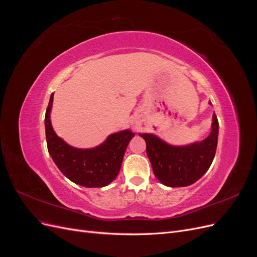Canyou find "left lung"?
Instances as JSON below:
<instances>
[{
	"label": "left lung",
	"instance_id": "left-lung-1",
	"mask_svg": "<svg viewBox=\"0 0 257 257\" xmlns=\"http://www.w3.org/2000/svg\"><path fill=\"white\" fill-rule=\"evenodd\" d=\"M138 135L145 139L147 155L158 180L170 188H180L196 182L211 165L217 146L219 122L213 114L208 137L185 146L169 145L154 134Z\"/></svg>",
	"mask_w": 257,
	"mask_h": 257
}]
</instances>
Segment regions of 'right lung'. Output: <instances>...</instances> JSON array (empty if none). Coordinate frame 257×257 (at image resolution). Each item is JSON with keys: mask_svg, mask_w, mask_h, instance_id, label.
Here are the masks:
<instances>
[{"mask_svg": "<svg viewBox=\"0 0 257 257\" xmlns=\"http://www.w3.org/2000/svg\"><path fill=\"white\" fill-rule=\"evenodd\" d=\"M53 93L45 115L46 141L48 152L60 172L72 182L85 188H103L118 176L124 153L131 139L135 136L130 130L110 134L106 141L90 149L72 147L53 131L50 112Z\"/></svg>", "mask_w": 257, "mask_h": 257, "instance_id": "obj_1", "label": "right lung"}]
</instances>
